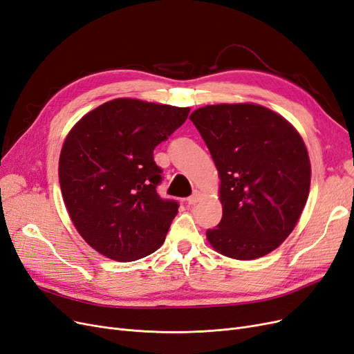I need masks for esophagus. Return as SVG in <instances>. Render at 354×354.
Segmentation results:
<instances>
[{
  "label": "esophagus",
  "instance_id": "1",
  "mask_svg": "<svg viewBox=\"0 0 354 354\" xmlns=\"http://www.w3.org/2000/svg\"><path fill=\"white\" fill-rule=\"evenodd\" d=\"M199 201H201V193L198 190H194V193L192 194V196L187 198V203L189 205H196Z\"/></svg>",
  "mask_w": 354,
  "mask_h": 354
}]
</instances>
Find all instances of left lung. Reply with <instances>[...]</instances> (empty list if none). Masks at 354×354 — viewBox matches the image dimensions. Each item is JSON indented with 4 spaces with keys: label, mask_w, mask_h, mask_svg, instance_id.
<instances>
[{
    "label": "left lung",
    "mask_w": 354,
    "mask_h": 354,
    "mask_svg": "<svg viewBox=\"0 0 354 354\" xmlns=\"http://www.w3.org/2000/svg\"><path fill=\"white\" fill-rule=\"evenodd\" d=\"M190 120L221 180L223 218L206 231L208 241L240 261L272 252L296 227L309 194L310 161L297 130L254 104L206 105Z\"/></svg>",
    "instance_id": "1"
}]
</instances>
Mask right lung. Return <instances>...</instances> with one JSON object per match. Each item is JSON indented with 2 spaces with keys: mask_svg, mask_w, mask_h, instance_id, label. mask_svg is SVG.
<instances>
[{
  "mask_svg": "<svg viewBox=\"0 0 354 354\" xmlns=\"http://www.w3.org/2000/svg\"><path fill=\"white\" fill-rule=\"evenodd\" d=\"M189 108L118 98L84 115L70 130L58 177L79 234L118 262L145 258L160 248L178 202L162 199V169L153 149L186 121Z\"/></svg>",
  "mask_w": 354,
  "mask_h": 354,
  "instance_id": "1",
  "label": "right lung"
}]
</instances>
